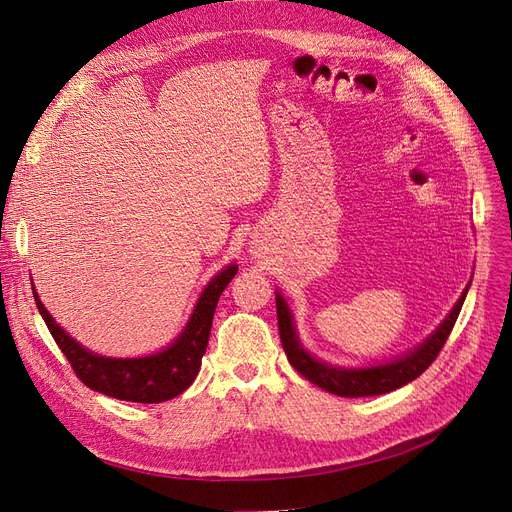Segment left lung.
<instances>
[{
  "label": "left lung",
  "instance_id": "left-lung-1",
  "mask_svg": "<svg viewBox=\"0 0 512 512\" xmlns=\"http://www.w3.org/2000/svg\"><path fill=\"white\" fill-rule=\"evenodd\" d=\"M466 294H468V286L462 292L460 301L455 303L451 313L443 320V324H440L419 347L409 351V354H404L402 358H396L392 362L379 364V366L341 368V366H332V364H326L322 360L313 358L309 351L301 345L296 328H294L290 307L277 292L275 301H277V326H279L281 345H284L286 356L298 373L334 396L360 398V396L387 394V392L398 390V387L417 379L436 360L438 351L443 349V345L449 339L457 315H460V311H462Z\"/></svg>",
  "mask_w": 512,
  "mask_h": 512
}]
</instances>
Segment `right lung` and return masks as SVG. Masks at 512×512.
Wrapping results in <instances>:
<instances>
[{"label": "right lung", "mask_w": 512, "mask_h": 512, "mask_svg": "<svg viewBox=\"0 0 512 512\" xmlns=\"http://www.w3.org/2000/svg\"><path fill=\"white\" fill-rule=\"evenodd\" d=\"M237 275V264H228L201 292L199 301L190 313V320L182 334L163 351L144 358H105L76 343L69 334L52 320L33 288V298L44 322L57 341L63 356L72 364L76 377L95 392L129 402H165L171 400L195 381L201 368V358L207 349L211 320L224 288Z\"/></svg>", "instance_id": "1"}]
</instances>
